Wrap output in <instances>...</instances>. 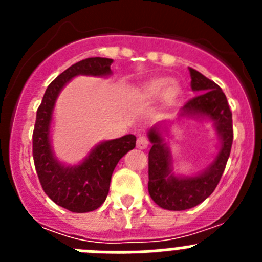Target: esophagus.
<instances>
[{"mask_svg": "<svg viewBox=\"0 0 262 262\" xmlns=\"http://www.w3.org/2000/svg\"><path fill=\"white\" fill-rule=\"evenodd\" d=\"M136 147L139 148V149H145V148L148 147V139L145 135H140L138 138V140H136Z\"/></svg>", "mask_w": 262, "mask_h": 262, "instance_id": "1", "label": "esophagus"}]
</instances>
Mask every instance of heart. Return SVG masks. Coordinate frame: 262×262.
I'll return each mask as SVG.
<instances>
[{
  "label": "heart",
  "instance_id": "b5f03b06",
  "mask_svg": "<svg viewBox=\"0 0 262 262\" xmlns=\"http://www.w3.org/2000/svg\"><path fill=\"white\" fill-rule=\"evenodd\" d=\"M166 86L168 88H167ZM165 87L167 89L165 90V93H164V98L168 103H174L178 97H180V94H181V89L176 82L169 84V80H166V78H157V80L149 81L143 88V96L148 99L157 98L160 94L163 93Z\"/></svg>",
  "mask_w": 262,
  "mask_h": 262
}]
</instances>
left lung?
I'll list each match as a JSON object with an SVG mask.
<instances>
[{
	"label": "left lung",
	"mask_w": 262,
	"mask_h": 262,
	"mask_svg": "<svg viewBox=\"0 0 262 262\" xmlns=\"http://www.w3.org/2000/svg\"><path fill=\"white\" fill-rule=\"evenodd\" d=\"M189 72L191 90L198 96L185 103L178 120L190 118L212 122L219 149L214 161L201 173L177 176L173 173L170 148L164 139L174 122H163L149 129L148 139L152 147L148 154V191L156 205L172 211L191 209L211 195L221 181L233 140L232 113L223 90L195 69L189 68Z\"/></svg>",
	"instance_id": "1"
}]
</instances>
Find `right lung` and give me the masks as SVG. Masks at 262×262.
I'll return each instance as SVG.
<instances>
[{
  "instance_id": "add662e5",
  "label": "right lung",
  "mask_w": 262,
  "mask_h": 262,
  "mask_svg": "<svg viewBox=\"0 0 262 262\" xmlns=\"http://www.w3.org/2000/svg\"><path fill=\"white\" fill-rule=\"evenodd\" d=\"M113 59L89 57L76 62L48 85L36 111L32 134V156L45 193L56 205L72 212H89L105 202L111 176L124 155L134 149L133 134L99 143L77 165H66L57 160L51 144V123L55 103L62 88L76 76L107 77Z\"/></svg>"
}]
</instances>
